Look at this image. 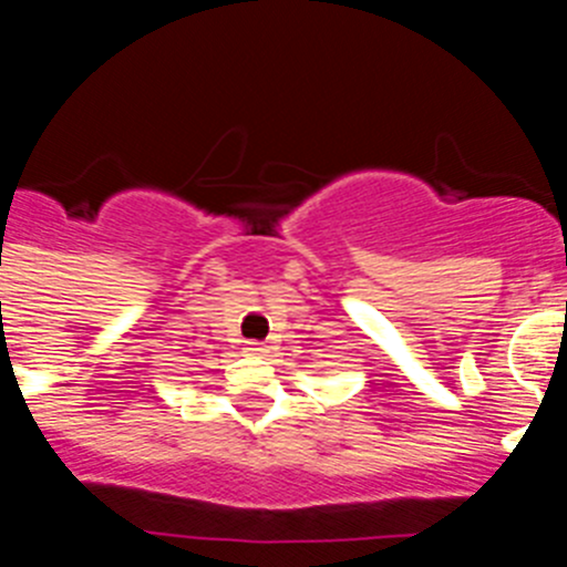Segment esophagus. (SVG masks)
Returning <instances> with one entry per match:
<instances>
[{
	"label": "esophagus",
	"instance_id": "34e87169",
	"mask_svg": "<svg viewBox=\"0 0 567 567\" xmlns=\"http://www.w3.org/2000/svg\"><path fill=\"white\" fill-rule=\"evenodd\" d=\"M247 352H249V354H267V346L260 343V340H249V343H247Z\"/></svg>",
	"mask_w": 567,
	"mask_h": 567
}]
</instances>
